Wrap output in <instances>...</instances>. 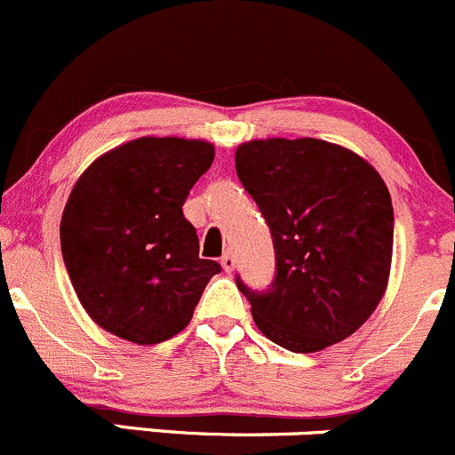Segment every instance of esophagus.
<instances>
[{"label":"esophagus","mask_w":455,"mask_h":455,"mask_svg":"<svg viewBox=\"0 0 455 455\" xmlns=\"http://www.w3.org/2000/svg\"><path fill=\"white\" fill-rule=\"evenodd\" d=\"M221 265H223V269H226V271H232L234 269V254L229 250L221 256Z\"/></svg>","instance_id":"1"}]
</instances>
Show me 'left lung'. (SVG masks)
Returning a JSON list of instances; mask_svg holds the SVG:
<instances>
[{"instance_id": "1", "label": "left lung", "mask_w": 455, "mask_h": 455, "mask_svg": "<svg viewBox=\"0 0 455 455\" xmlns=\"http://www.w3.org/2000/svg\"><path fill=\"white\" fill-rule=\"evenodd\" d=\"M236 172L275 250L269 291L236 278L259 331L291 353L353 335L390 278L395 212L381 175L350 148L315 138L243 142Z\"/></svg>"}]
</instances>
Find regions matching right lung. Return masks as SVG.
Instances as JSON below:
<instances>
[{
  "mask_svg": "<svg viewBox=\"0 0 455 455\" xmlns=\"http://www.w3.org/2000/svg\"><path fill=\"white\" fill-rule=\"evenodd\" d=\"M214 159V144L144 135L102 153L74 184L60 250L87 315L131 344L175 337L221 271L199 259L181 205Z\"/></svg>",
  "mask_w": 455,
  "mask_h": 455,
  "instance_id": "1",
  "label": "right lung"
}]
</instances>
